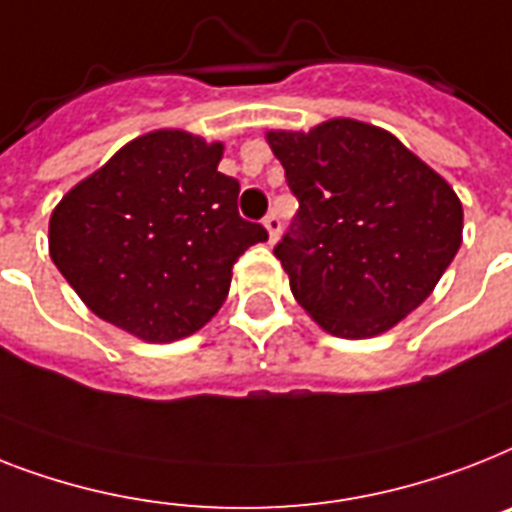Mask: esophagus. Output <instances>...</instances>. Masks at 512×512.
I'll list each match as a JSON object with an SVG mask.
<instances>
[{"instance_id":"1","label":"esophagus","mask_w":512,"mask_h":512,"mask_svg":"<svg viewBox=\"0 0 512 512\" xmlns=\"http://www.w3.org/2000/svg\"><path fill=\"white\" fill-rule=\"evenodd\" d=\"M263 226L268 228V239H270V244L276 242V239H278V234H281V218H278L276 213L265 215Z\"/></svg>"}]
</instances>
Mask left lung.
<instances>
[{
  "mask_svg": "<svg viewBox=\"0 0 512 512\" xmlns=\"http://www.w3.org/2000/svg\"><path fill=\"white\" fill-rule=\"evenodd\" d=\"M299 210L273 247L328 334L389 331L434 292L463 242V205L397 136L352 118L268 131Z\"/></svg>",
  "mask_w": 512,
  "mask_h": 512,
  "instance_id": "8db88e82",
  "label": "left lung"
}]
</instances>
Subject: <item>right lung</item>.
<instances>
[{"instance_id":"obj_1","label":"right lung","mask_w":512,"mask_h":512,"mask_svg":"<svg viewBox=\"0 0 512 512\" xmlns=\"http://www.w3.org/2000/svg\"><path fill=\"white\" fill-rule=\"evenodd\" d=\"M220 157V141L162 128L62 197L49 257L91 313L144 342L184 339L218 313L239 255L268 239L236 210Z\"/></svg>"}]
</instances>
